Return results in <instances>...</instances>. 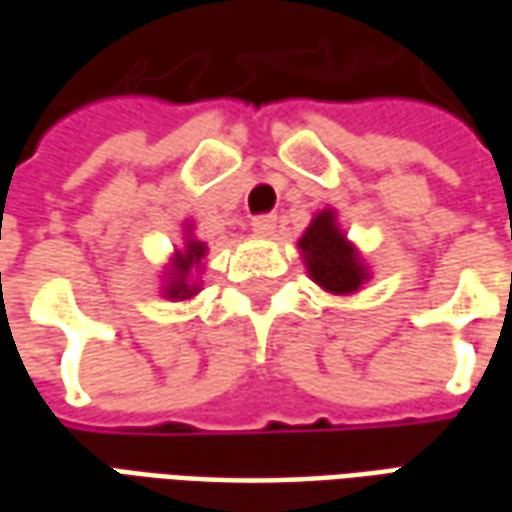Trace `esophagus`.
Instances as JSON below:
<instances>
[{"label":"esophagus","mask_w":512,"mask_h":512,"mask_svg":"<svg viewBox=\"0 0 512 512\" xmlns=\"http://www.w3.org/2000/svg\"><path fill=\"white\" fill-rule=\"evenodd\" d=\"M252 230L257 235H274L277 233V216L274 213H260L252 219Z\"/></svg>","instance_id":"obj_1"}]
</instances>
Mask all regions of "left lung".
Segmentation results:
<instances>
[{"mask_svg": "<svg viewBox=\"0 0 512 512\" xmlns=\"http://www.w3.org/2000/svg\"><path fill=\"white\" fill-rule=\"evenodd\" d=\"M299 249L310 277L329 293L351 296L362 288L367 268L359 260L354 244L334 222V211H321L299 238Z\"/></svg>", "mask_w": 512, "mask_h": 512, "instance_id": "8db88e82", "label": "left lung"}]
</instances>
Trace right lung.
I'll list each match as a JSON object with an SVG mask.
<instances>
[{
	"mask_svg": "<svg viewBox=\"0 0 512 512\" xmlns=\"http://www.w3.org/2000/svg\"><path fill=\"white\" fill-rule=\"evenodd\" d=\"M202 257H205V244H202V241H194V238L186 241V249L175 252V260H172V279H169L167 290H164L169 299H189V296L197 293V288L189 285V274L191 268L200 266Z\"/></svg>",
	"mask_w": 512,
	"mask_h": 512,
	"instance_id": "obj_1",
	"label": "right lung"
}]
</instances>
